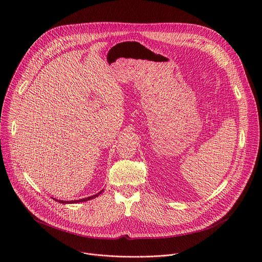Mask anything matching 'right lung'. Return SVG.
Returning <instances> with one entry per match:
<instances>
[{
	"instance_id": "1",
	"label": "right lung",
	"mask_w": 262,
	"mask_h": 262,
	"mask_svg": "<svg viewBox=\"0 0 262 262\" xmlns=\"http://www.w3.org/2000/svg\"><path fill=\"white\" fill-rule=\"evenodd\" d=\"M102 191H100L99 193H97V194H95V195H93V196H89V198H85V199H81V200H78V201H70V202H63V201H58V200H56V199H53V200H55L56 202H58V203H62V204H72V203H80V202H85V201H89V200H92V199H94V198H96V196H98L100 193H101Z\"/></svg>"
}]
</instances>
